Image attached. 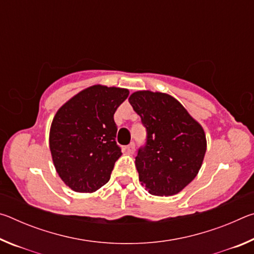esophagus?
Masks as SVG:
<instances>
[{"label": "esophagus", "mask_w": 254, "mask_h": 254, "mask_svg": "<svg viewBox=\"0 0 254 254\" xmlns=\"http://www.w3.org/2000/svg\"><path fill=\"white\" fill-rule=\"evenodd\" d=\"M134 150H135V144H134V142H132V143H130L127 147V152L128 153V154H133L134 153Z\"/></svg>", "instance_id": "1"}]
</instances>
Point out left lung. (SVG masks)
<instances>
[{
	"mask_svg": "<svg viewBox=\"0 0 254 254\" xmlns=\"http://www.w3.org/2000/svg\"><path fill=\"white\" fill-rule=\"evenodd\" d=\"M128 102L148 133L135 157L139 180L151 195L178 194L203 165L207 148L203 127L167 93L137 91Z\"/></svg>",
	"mask_w": 254,
	"mask_h": 254,
	"instance_id": "left-lung-1",
	"label": "left lung"
}]
</instances>
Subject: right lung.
Returning a JSON list of instances; mask_svg holds the SVG:
<instances>
[{"mask_svg": "<svg viewBox=\"0 0 254 254\" xmlns=\"http://www.w3.org/2000/svg\"><path fill=\"white\" fill-rule=\"evenodd\" d=\"M128 89L93 85L59 107L51 122L49 149L56 171L77 192H94L109 182L122 156L115 142L114 113Z\"/></svg>", "mask_w": 254, "mask_h": 254, "instance_id": "obj_1", "label": "right lung"}]
</instances>
